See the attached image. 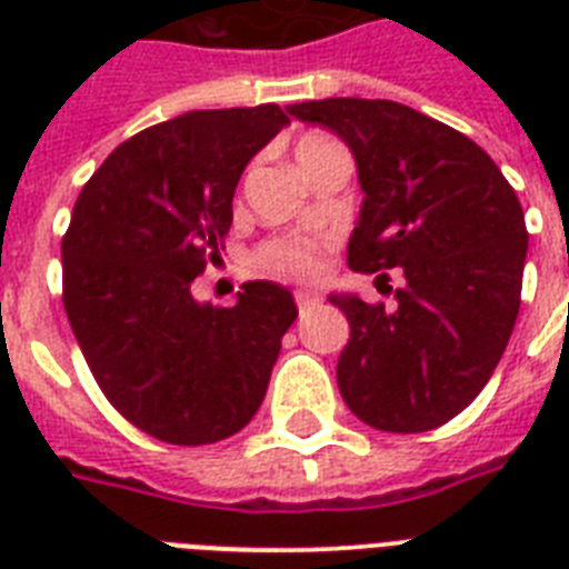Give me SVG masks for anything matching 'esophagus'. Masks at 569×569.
I'll use <instances>...</instances> for the list:
<instances>
[{
    "label": "esophagus",
    "instance_id": "esophagus-1",
    "mask_svg": "<svg viewBox=\"0 0 569 569\" xmlns=\"http://www.w3.org/2000/svg\"><path fill=\"white\" fill-rule=\"evenodd\" d=\"M295 303H298V310H312V307H319L321 298L316 292H310V289H298L295 292Z\"/></svg>",
    "mask_w": 569,
    "mask_h": 569
}]
</instances>
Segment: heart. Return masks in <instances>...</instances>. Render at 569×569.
<instances>
[{"instance_id":"1","label":"heart","mask_w":569,"mask_h":569,"mask_svg":"<svg viewBox=\"0 0 569 569\" xmlns=\"http://www.w3.org/2000/svg\"><path fill=\"white\" fill-rule=\"evenodd\" d=\"M325 136H303L295 147V156H303L316 147L328 144ZM330 241L321 236H277V239L262 241L257 248V266L266 274L289 277V280H310L321 271V257Z\"/></svg>"}]
</instances>
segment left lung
I'll return each instance as SVG.
<instances>
[{"mask_svg":"<svg viewBox=\"0 0 569 569\" xmlns=\"http://www.w3.org/2000/svg\"><path fill=\"white\" fill-rule=\"evenodd\" d=\"M289 114L337 132L357 159L351 271L405 280L389 310L330 295L351 325L339 392L378 431L440 428L485 389L520 312L529 230L517 191L476 141L401 102L330 97Z\"/></svg>","mask_w":569,"mask_h":569,"instance_id":"left-lung-1","label":"left lung"}]
</instances>
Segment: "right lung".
Segmentation results:
<instances>
[{"label": "right lung", "mask_w": 569, "mask_h": 569, "mask_svg": "<svg viewBox=\"0 0 569 569\" xmlns=\"http://www.w3.org/2000/svg\"><path fill=\"white\" fill-rule=\"evenodd\" d=\"M289 123L280 106L189 111L111 150L61 239V298L111 407L173 446L227 440L253 419L295 321L292 295L241 286L236 307L197 303L244 164Z\"/></svg>", "instance_id": "add662e5"}]
</instances>
